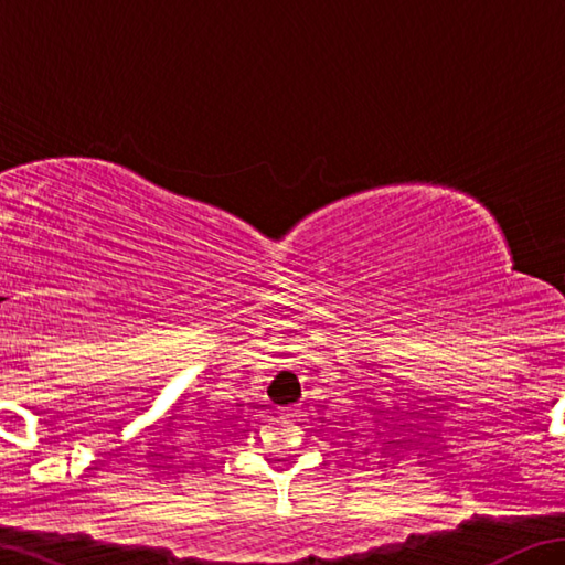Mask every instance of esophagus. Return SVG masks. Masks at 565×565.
I'll use <instances>...</instances> for the list:
<instances>
[{"instance_id": "esophagus-1", "label": "esophagus", "mask_w": 565, "mask_h": 565, "mask_svg": "<svg viewBox=\"0 0 565 565\" xmlns=\"http://www.w3.org/2000/svg\"><path fill=\"white\" fill-rule=\"evenodd\" d=\"M281 415H286V417H296V413H291V411H286V413H281Z\"/></svg>"}]
</instances>
